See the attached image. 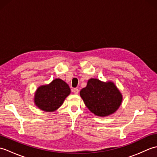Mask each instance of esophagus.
Wrapping results in <instances>:
<instances>
[{"mask_svg": "<svg viewBox=\"0 0 157 157\" xmlns=\"http://www.w3.org/2000/svg\"><path fill=\"white\" fill-rule=\"evenodd\" d=\"M73 92L74 93V94H78V92H79V90L78 89V88H73Z\"/></svg>", "mask_w": 157, "mask_h": 157, "instance_id": "esophagus-1", "label": "esophagus"}]
</instances>
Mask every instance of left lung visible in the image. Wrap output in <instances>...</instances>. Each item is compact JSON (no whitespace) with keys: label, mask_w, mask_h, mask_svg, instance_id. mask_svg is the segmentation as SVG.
Masks as SVG:
<instances>
[{"label":"left lung","mask_w":157,"mask_h":157,"mask_svg":"<svg viewBox=\"0 0 157 157\" xmlns=\"http://www.w3.org/2000/svg\"><path fill=\"white\" fill-rule=\"evenodd\" d=\"M80 96L90 111L99 117L113 114L122 102V95L113 82H102L98 79H89Z\"/></svg>","instance_id":"left-lung-1"}]
</instances>
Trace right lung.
<instances>
[{
    "mask_svg": "<svg viewBox=\"0 0 157 157\" xmlns=\"http://www.w3.org/2000/svg\"><path fill=\"white\" fill-rule=\"evenodd\" d=\"M71 90L61 79H55L51 84L39 87L35 94L34 102L44 111H54L62 105Z\"/></svg>",
    "mask_w": 157,
    "mask_h": 157,
    "instance_id": "right-lung-1",
    "label": "right lung"
}]
</instances>
